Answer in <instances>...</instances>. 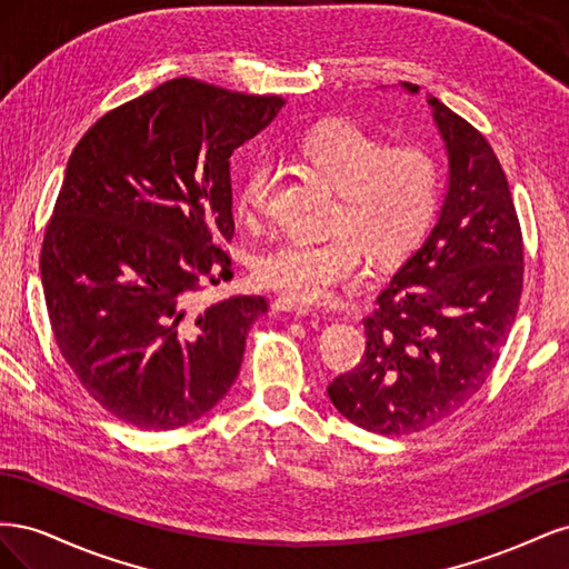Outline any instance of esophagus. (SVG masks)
Returning <instances> with one entry per match:
<instances>
[{"label":"esophagus","mask_w":569,"mask_h":569,"mask_svg":"<svg viewBox=\"0 0 569 569\" xmlns=\"http://www.w3.org/2000/svg\"><path fill=\"white\" fill-rule=\"evenodd\" d=\"M274 311H282V313H297V316H308V313H316V308L311 303H303L297 299H289V297H278L272 301Z\"/></svg>","instance_id":"1"}]
</instances>
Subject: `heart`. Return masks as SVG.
<instances>
[{"mask_svg": "<svg viewBox=\"0 0 569 569\" xmlns=\"http://www.w3.org/2000/svg\"><path fill=\"white\" fill-rule=\"evenodd\" d=\"M297 159L337 189L330 237H287L253 258L266 289L297 301H320L353 282L366 251L380 266L401 261L432 226L441 197V166L420 144H396L351 120H330L306 132ZM280 170L253 161L234 194L237 216L256 222L268 213Z\"/></svg>", "mask_w": 569, "mask_h": 569, "instance_id": "1", "label": "heart"}]
</instances>
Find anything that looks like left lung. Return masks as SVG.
Here are the masks:
<instances>
[{
    "mask_svg": "<svg viewBox=\"0 0 569 569\" xmlns=\"http://www.w3.org/2000/svg\"><path fill=\"white\" fill-rule=\"evenodd\" d=\"M429 104L449 151V194L363 318V360L327 387L343 418L385 437L422 432L487 385L525 282L520 218L491 144L437 97Z\"/></svg>",
    "mask_w": 569,
    "mask_h": 569,
    "instance_id": "left-lung-1",
    "label": "left lung"
}]
</instances>
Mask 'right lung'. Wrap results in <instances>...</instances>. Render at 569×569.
I'll list each match as a JSON object with an SVG mask.
<instances>
[{"instance_id":"1","label":"right lung","mask_w":569,"mask_h":569,"mask_svg":"<svg viewBox=\"0 0 569 569\" xmlns=\"http://www.w3.org/2000/svg\"><path fill=\"white\" fill-rule=\"evenodd\" d=\"M282 104L176 78L107 111L76 144L40 274L63 360L113 418L176 429L234 385L268 299L199 313L189 301L232 278L230 157Z\"/></svg>"}]
</instances>
